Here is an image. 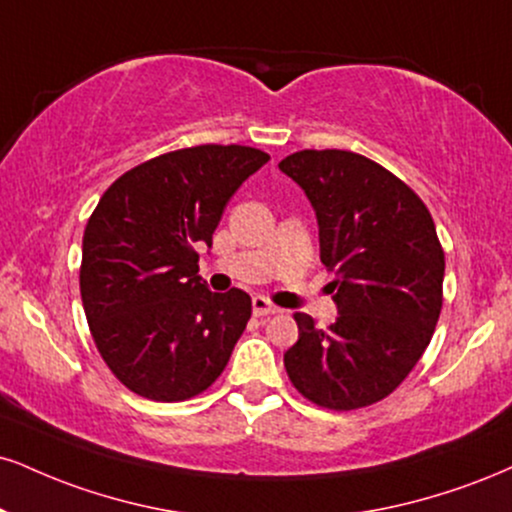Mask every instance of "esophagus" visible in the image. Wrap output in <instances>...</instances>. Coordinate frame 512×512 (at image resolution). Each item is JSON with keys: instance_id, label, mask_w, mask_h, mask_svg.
<instances>
[{"instance_id": "obj_1", "label": "esophagus", "mask_w": 512, "mask_h": 512, "mask_svg": "<svg viewBox=\"0 0 512 512\" xmlns=\"http://www.w3.org/2000/svg\"><path fill=\"white\" fill-rule=\"evenodd\" d=\"M252 312H255V317H267V315H276V312H281V310L276 305L269 303L264 295H255V298H252Z\"/></svg>"}]
</instances>
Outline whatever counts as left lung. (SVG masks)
Segmentation results:
<instances>
[{
	"label": "left lung",
	"mask_w": 512,
	"mask_h": 512,
	"mask_svg": "<svg viewBox=\"0 0 512 512\" xmlns=\"http://www.w3.org/2000/svg\"><path fill=\"white\" fill-rule=\"evenodd\" d=\"M279 169L315 207L338 305L326 329L295 312L288 379L319 408H367L403 384L439 322L446 257L434 219L408 183L355 152L300 150Z\"/></svg>",
	"instance_id": "8db88e82"
}]
</instances>
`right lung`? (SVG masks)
Returning a JSON list of instances; mask_svg holds the SVG:
<instances>
[{
	"mask_svg": "<svg viewBox=\"0 0 512 512\" xmlns=\"http://www.w3.org/2000/svg\"><path fill=\"white\" fill-rule=\"evenodd\" d=\"M269 162L248 145H197L133 166L83 233L80 298L92 341L126 389L157 403L207 391L252 315L240 288L212 293L195 243L212 245L226 202Z\"/></svg>",
	"mask_w": 512,
	"mask_h": 512,
	"instance_id": "right-lung-1",
	"label": "right lung"
}]
</instances>
